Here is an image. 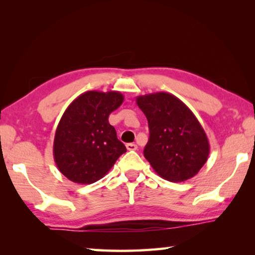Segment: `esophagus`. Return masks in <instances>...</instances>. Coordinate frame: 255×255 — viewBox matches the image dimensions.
I'll use <instances>...</instances> for the list:
<instances>
[{"label": "esophagus", "mask_w": 255, "mask_h": 255, "mask_svg": "<svg viewBox=\"0 0 255 255\" xmlns=\"http://www.w3.org/2000/svg\"><path fill=\"white\" fill-rule=\"evenodd\" d=\"M126 147L128 150H136L137 149V145L136 144H132V143H129L126 145Z\"/></svg>", "instance_id": "obj_1"}]
</instances>
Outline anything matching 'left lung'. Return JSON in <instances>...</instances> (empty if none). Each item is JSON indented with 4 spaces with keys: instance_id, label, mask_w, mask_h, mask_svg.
<instances>
[{
    "instance_id": "8db88e82",
    "label": "left lung",
    "mask_w": 255,
    "mask_h": 255,
    "mask_svg": "<svg viewBox=\"0 0 255 255\" xmlns=\"http://www.w3.org/2000/svg\"><path fill=\"white\" fill-rule=\"evenodd\" d=\"M136 103L148 122L144 156L154 171L170 182L193 178L210 152L208 138L193 112L167 92L139 96Z\"/></svg>"
}]
</instances>
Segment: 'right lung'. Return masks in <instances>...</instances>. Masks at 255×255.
I'll return each instance as SVG.
<instances>
[{"label": "right lung", "mask_w": 255, "mask_h": 255, "mask_svg": "<svg viewBox=\"0 0 255 255\" xmlns=\"http://www.w3.org/2000/svg\"><path fill=\"white\" fill-rule=\"evenodd\" d=\"M124 99L118 91H88L63 114L56 128L53 154L60 173L72 182H97L126 153L109 124V115L122 106Z\"/></svg>", "instance_id": "right-lung-1"}]
</instances>
